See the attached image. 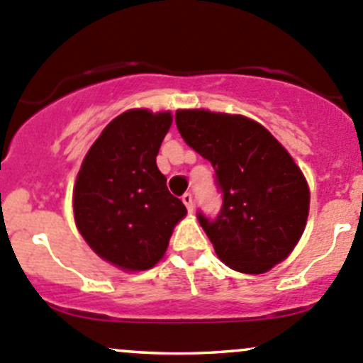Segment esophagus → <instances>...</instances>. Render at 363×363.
<instances>
[{
  "instance_id": "34e87169",
  "label": "esophagus",
  "mask_w": 363,
  "mask_h": 363,
  "mask_svg": "<svg viewBox=\"0 0 363 363\" xmlns=\"http://www.w3.org/2000/svg\"><path fill=\"white\" fill-rule=\"evenodd\" d=\"M182 201H183V204H185V206H186V209H189V211L192 213L194 211V196H192V194H189V192L183 194Z\"/></svg>"
}]
</instances>
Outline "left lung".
Instances as JSON below:
<instances>
[{
    "label": "left lung",
    "mask_w": 363,
    "mask_h": 363,
    "mask_svg": "<svg viewBox=\"0 0 363 363\" xmlns=\"http://www.w3.org/2000/svg\"><path fill=\"white\" fill-rule=\"evenodd\" d=\"M182 138L211 162L222 192L215 218L197 213L223 264L262 274L290 255L304 233L309 189L278 140L242 115L178 110Z\"/></svg>",
    "instance_id": "left-lung-1"
}]
</instances>
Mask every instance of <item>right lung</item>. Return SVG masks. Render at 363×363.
<instances>
[{"mask_svg": "<svg viewBox=\"0 0 363 363\" xmlns=\"http://www.w3.org/2000/svg\"><path fill=\"white\" fill-rule=\"evenodd\" d=\"M171 122L169 111H124L104 127L78 171V230L101 259L124 271L154 267L186 215L155 162Z\"/></svg>", "mask_w": 363, "mask_h": 363, "instance_id": "right-lung-1", "label": "right lung"}]
</instances>
